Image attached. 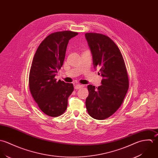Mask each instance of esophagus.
Wrapping results in <instances>:
<instances>
[{
    "label": "esophagus",
    "mask_w": 158,
    "mask_h": 158,
    "mask_svg": "<svg viewBox=\"0 0 158 158\" xmlns=\"http://www.w3.org/2000/svg\"><path fill=\"white\" fill-rule=\"evenodd\" d=\"M81 87H82V85H81V84H76L74 85V89H79Z\"/></svg>",
    "instance_id": "34e87169"
}]
</instances>
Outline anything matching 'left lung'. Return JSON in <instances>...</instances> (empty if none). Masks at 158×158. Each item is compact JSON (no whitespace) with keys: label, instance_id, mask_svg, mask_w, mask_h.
Returning a JSON list of instances; mask_svg holds the SVG:
<instances>
[{"label":"left lung","instance_id":"left-lung-1","mask_svg":"<svg viewBox=\"0 0 158 158\" xmlns=\"http://www.w3.org/2000/svg\"><path fill=\"white\" fill-rule=\"evenodd\" d=\"M94 66L99 68L101 85L87 86L89 94L85 101L89 114L95 119H106L120 107L129 88L126 66L120 49L108 36L87 33Z\"/></svg>","mask_w":158,"mask_h":158}]
</instances>
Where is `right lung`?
<instances>
[{
	"label": "right lung",
	"instance_id": "1",
	"mask_svg": "<svg viewBox=\"0 0 158 158\" xmlns=\"http://www.w3.org/2000/svg\"><path fill=\"white\" fill-rule=\"evenodd\" d=\"M77 32L63 31L48 35L34 56L29 74V88L40 109L50 117L64 112L68 99L74 90L73 84L55 78L63 65L69 40Z\"/></svg>",
	"mask_w": 158,
	"mask_h": 158
}]
</instances>
